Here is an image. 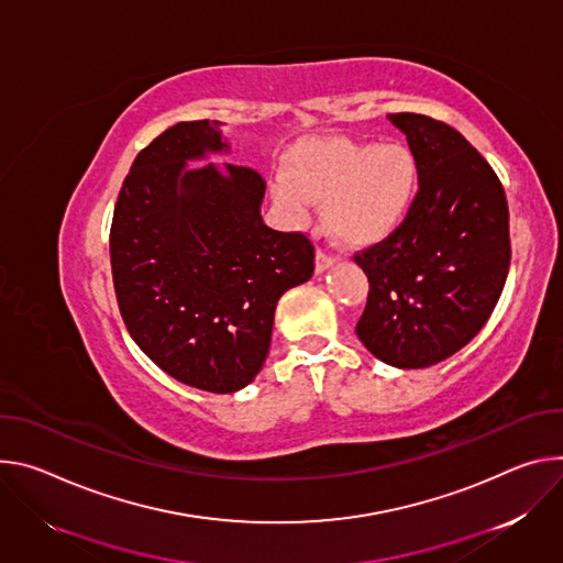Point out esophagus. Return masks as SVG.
Masks as SVG:
<instances>
[{"label":"esophagus","mask_w":563,"mask_h":563,"mask_svg":"<svg viewBox=\"0 0 563 563\" xmlns=\"http://www.w3.org/2000/svg\"><path fill=\"white\" fill-rule=\"evenodd\" d=\"M335 262H338V257H335V255L327 253V250H318V257H316V273H324V271H329Z\"/></svg>","instance_id":"esophagus-1"}]
</instances>
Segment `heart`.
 I'll use <instances>...</instances> for the list:
<instances>
[{"instance_id":"1","label":"heart","mask_w":563,"mask_h":563,"mask_svg":"<svg viewBox=\"0 0 563 563\" xmlns=\"http://www.w3.org/2000/svg\"><path fill=\"white\" fill-rule=\"evenodd\" d=\"M418 161L400 143L331 139L299 147L275 180L284 208L303 214L310 199H329L331 232L349 245L385 241L407 221L418 197Z\"/></svg>"}]
</instances>
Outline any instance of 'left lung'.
Segmentation results:
<instances>
[{
	"label": "left lung",
	"mask_w": 563,
	"mask_h": 563,
	"mask_svg": "<svg viewBox=\"0 0 563 563\" xmlns=\"http://www.w3.org/2000/svg\"><path fill=\"white\" fill-rule=\"evenodd\" d=\"M418 161L407 221L353 260L368 277L362 344L398 368L461 351L489 320L510 271V212L489 163L450 124L389 113Z\"/></svg>",
	"instance_id": "obj_1"
}]
</instances>
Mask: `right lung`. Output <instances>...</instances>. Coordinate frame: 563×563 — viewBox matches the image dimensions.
Returning a JSON list of instances; mask_svg holds the SVG:
<instances>
[{
  "label": "right lung",
  "instance_id": "obj_1",
  "mask_svg": "<svg viewBox=\"0 0 563 563\" xmlns=\"http://www.w3.org/2000/svg\"><path fill=\"white\" fill-rule=\"evenodd\" d=\"M228 152L219 122H178L134 161L113 210L109 253L134 342L183 385L232 394L255 380L279 297L316 271L303 232L262 219L253 167L195 165Z\"/></svg>",
  "mask_w": 563,
  "mask_h": 563
}]
</instances>
